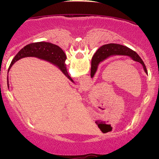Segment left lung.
<instances>
[{
  "label": "left lung",
  "instance_id": "1",
  "mask_svg": "<svg viewBox=\"0 0 159 159\" xmlns=\"http://www.w3.org/2000/svg\"><path fill=\"white\" fill-rule=\"evenodd\" d=\"M113 56H129L134 61L139 62L140 64H142L145 73H148L147 69L145 67L144 62H143V61L141 59V58L135 51H132V49L125 46V45L116 44V43H110V44L104 45L100 48L93 57L92 62H91V77H93L95 72H96L98 66L100 62L103 61L106 58Z\"/></svg>",
  "mask_w": 159,
  "mask_h": 159
}]
</instances>
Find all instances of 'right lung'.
Wrapping results in <instances>:
<instances>
[{"label":"right lung","instance_id":"add662e5","mask_svg":"<svg viewBox=\"0 0 159 159\" xmlns=\"http://www.w3.org/2000/svg\"><path fill=\"white\" fill-rule=\"evenodd\" d=\"M37 57L41 59L46 60L48 61L55 64L56 66L61 69V71L64 74V75L74 82L70 76L67 72L65 61H66V55L63 50L58 47V45L52 44L51 43L46 42H38L30 43L26 45L19 51V53L15 56L14 59L11 63L9 68L8 69V73L11 67L15 62L25 57ZM7 84L8 87V80L7 79Z\"/></svg>","mask_w":159,"mask_h":159}]
</instances>
